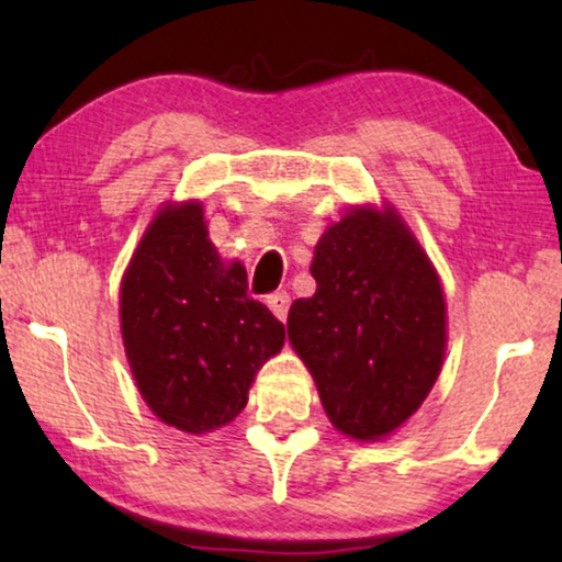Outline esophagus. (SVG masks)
<instances>
[{"label": "esophagus", "instance_id": "34e87169", "mask_svg": "<svg viewBox=\"0 0 562 562\" xmlns=\"http://www.w3.org/2000/svg\"><path fill=\"white\" fill-rule=\"evenodd\" d=\"M266 304L271 306V312L279 317L281 322H286L289 317V306H291V296L286 294V291H276V294H271L266 299Z\"/></svg>", "mask_w": 562, "mask_h": 562}]
</instances>
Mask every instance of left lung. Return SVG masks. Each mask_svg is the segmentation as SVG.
Segmentation results:
<instances>
[{"instance_id": "left-lung-1", "label": "left lung", "mask_w": 562, "mask_h": 562, "mask_svg": "<svg viewBox=\"0 0 562 562\" xmlns=\"http://www.w3.org/2000/svg\"><path fill=\"white\" fill-rule=\"evenodd\" d=\"M312 276L317 294L291 304L289 340L333 425L379 440L419 409L440 373V281L391 210H356L329 227Z\"/></svg>"}]
</instances>
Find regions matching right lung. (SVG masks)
<instances>
[{
  "label": "right lung",
  "instance_id": "1",
  "mask_svg": "<svg viewBox=\"0 0 562 562\" xmlns=\"http://www.w3.org/2000/svg\"><path fill=\"white\" fill-rule=\"evenodd\" d=\"M122 337L137 389L183 432L227 425L248 404L252 375L283 345V325L225 266L196 202L166 206L122 279Z\"/></svg>",
  "mask_w": 562,
  "mask_h": 562
}]
</instances>
